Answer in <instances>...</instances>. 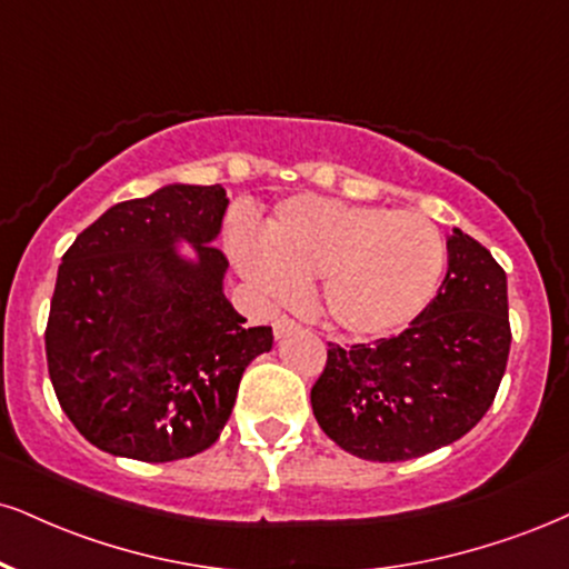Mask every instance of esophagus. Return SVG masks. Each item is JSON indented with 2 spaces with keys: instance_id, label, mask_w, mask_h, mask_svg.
Here are the masks:
<instances>
[{
  "instance_id": "1",
  "label": "esophagus",
  "mask_w": 569,
  "mask_h": 569,
  "mask_svg": "<svg viewBox=\"0 0 569 569\" xmlns=\"http://www.w3.org/2000/svg\"><path fill=\"white\" fill-rule=\"evenodd\" d=\"M297 328H299L297 320L286 318L283 315V318H278L276 323H272V333H276V339H283V337H289L291 331H297Z\"/></svg>"
}]
</instances>
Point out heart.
Listing matches in <instances>:
<instances>
[{"label":"heart","mask_w":569,"mask_h":569,"mask_svg":"<svg viewBox=\"0 0 569 569\" xmlns=\"http://www.w3.org/2000/svg\"><path fill=\"white\" fill-rule=\"evenodd\" d=\"M236 259L259 289L291 299L318 280L320 310L355 337L408 326L432 302L445 270V241L413 211L293 198L278 207L264 243L236 238Z\"/></svg>","instance_id":"1"}]
</instances>
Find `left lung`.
I'll use <instances>...</instances> for the list:
<instances>
[{"label":"left lung","instance_id":"obj_1","mask_svg":"<svg viewBox=\"0 0 569 569\" xmlns=\"http://www.w3.org/2000/svg\"><path fill=\"white\" fill-rule=\"evenodd\" d=\"M506 272L453 228L437 297L406 331L328 341L310 400L320 429L366 461H408L461 440L488 413L509 360Z\"/></svg>","mask_w":569,"mask_h":569}]
</instances>
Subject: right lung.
Here are the masks:
<instances>
[{
    "instance_id": "1",
    "label": "right lung",
    "mask_w": 569,
    "mask_h": 569,
    "mask_svg": "<svg viewBox=\"0 0 569 569\" xmlns=\"http://www.w3.org/2000/svg\"><path fill=\"white\" fill-rule=\"evenodd\" d=\"M222 184H167L116 203L63 254L44 347L60 408L113 456L163 463L217 442L241 376L272 328L246 323L222 293L214 238ZM188 240L197 262L176 254Z\"/></svg>"
}]
</instances>
